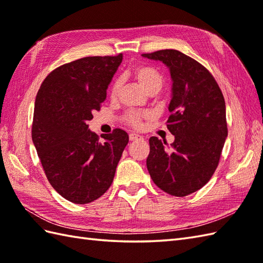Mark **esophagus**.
Instances as JSON below:
<instances>
[{"mask_svg":"<svg viewBox=\"0 0 263 263\" xmlns=\"http://www.w3.org/2000/svg\"><path fill=\"white\" fill-rule=\"evenodd\" d=\"M140 138H141V136L137 135V133H130V135H128V139H130L131 141H136V140H138V139H140Z\"/></svg>","mask_w":263,"mask_h":263,"instance_id":"obj_1","label":"esophagus"}]
</instances>
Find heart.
<instances>
[{
    "label": "heart",
    "instance_id": "obj_1",
    "mask_svg": "<svg viewBox=\"0 0 263 263\" xmlns=\"http://www.w3.org/2000/svg\"><path fill=\"white\" fill-rule=\"evenodd\" d=\"M133 77L136 78L137 81L140 83L142 88L147 92L154 90V89H160L163 86V77H161L160 72L150 65H138L133 69ZM121 89V80H115L113 85L110 87V97L115 98ZM148 113H141V111L137 110H127L122 116L123 122H125L127 125L132 127L139 128L142 125V122L144 120L149 119Z\"/></svg>",
    "mask_w": 263,
    "mask_h": 263
}]
</instances>
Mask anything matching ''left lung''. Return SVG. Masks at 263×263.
Returning <instances> with one entry per match:
<instances>
[{"mask_svg": "<svg viewBox=\"0 0 263 263\" xmlns=\"http://www.w3.org/2000/svg\"><path fill=\"white\" fill-rule=\"evenodd\" d=\"M161 61L173 80L167 128L171 146L149 139L147 168L154 183L174 197H185L209 182L227 137L226 105L214 76L198 61L176 49L142 54Z\"/></svg>", "mask_w": 263, "mask_h": 263, "instance_id": "left-lung-1", "label": "left lung"}]
</instances>
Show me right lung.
<instances>
[{
	"mask_svg": "<svg viewBox=\"0 0 263 263\" xmlns=\"http://www.w3.org/2000/svg\"><path fill=\"white\" fill-rule=\"evenodd\" d=\"M122 59L121 53L72 61L53 70L37 92L32 141L48 182L73 203L92 202L107 191L128 142L122 128L99 141L87 124L100 110Z\"/></svg>",
	"mask_w": 263,
	"mask_h": 263,
	"instance_id": "right-lung-1",
	"label": "right lung"
}]
</instances>
